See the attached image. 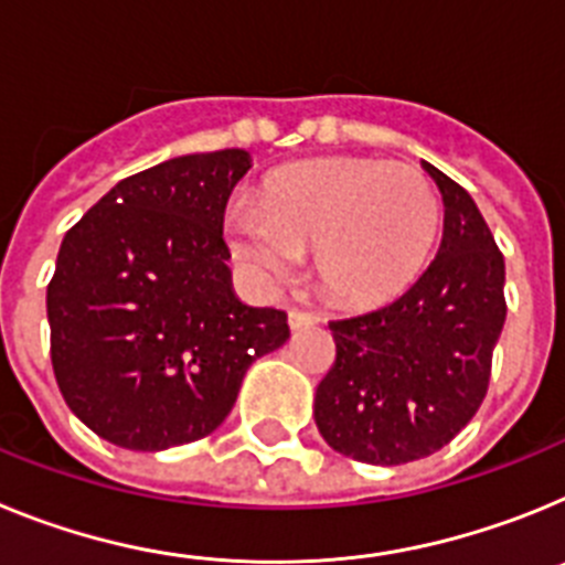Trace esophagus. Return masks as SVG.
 <instances>
[{"label":"esophagus","mask_w":565,"mask_h":565,"mask_svg":"<svg viewBox=\"0 0 565 565\" xmlns=\"http://www.w3.org/2000/svg\"><path fill=\"white\" fill-rule=\"evenodd\" d=\"M313 322H319V317H317V313L299 311V308H291V311H288V326H291L294 331H299V328H308V326H313Z\"/></svg>","instance_id":"obj_1"}]
</instances>
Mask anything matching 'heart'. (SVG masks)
Listing matches in <instances>:
<instances>
[{
	"instance_id": "1",
	"label": "heart",
	"mask_w": 565,
	"mask_h": 565,
	"mask_svg": "<svg viewBox=\"0 0 565 565\" xmlns=\"http://www.w3.org/2000/svg\"><path fill=\"white\" fill-rule=\"evenodd\" d=\"M441 201L424 172L379 158H326L274 174L257 206L228 221L237 259L279 286L313 252L317 277L342 302L402 291L430 259Z\"/></svg>"
}]
</instances>
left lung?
I'll use <instances>...</instances> for the list:
<instances>
[{
  "label": "left lung",
  "mask_w": 565,
  "mask_h": 565,
  "mask_svg": "<svg viewBox=\"0 0 565 565\" xmlns=\"http://www.w3.org/2000/svg\"><path fill=\"white\" fill-rule=\"evenodd\" d=\"M424 169L444 194L438 257L391 306L328 322L337 359L313 418L333 450L364 463L418 461L467 427L507 319L503 254L487 221L467 189Z\"/></svg>",
  "instance_id": "1"
}]
</instances>
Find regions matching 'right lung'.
Masks as SVG:
<instances>
[{
    "label": "right lung",
    "instance_id": "1",
    "mask_svg": "<svg viewBox=\"0 0 565 565\" xmlns=\"http://www.w3.org/2000/svg\"><path fill=\"white\" fill-rule=\"evenodd\" d=\"M246 149L183 154L115 183L62 239L47 286L50 359L89 430L158 452L223 424L248 364L288 339L277 308L228 282L223 214Z\"/></svg>",
    "mask_w": 565,
    "mask_h": 565
}]
</instances>
